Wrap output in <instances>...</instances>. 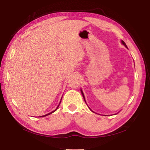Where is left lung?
Returning <instances> with one entry per match:
<instances>
[{
	"label": "left lung",
	"mask_w": 150,
	"mask_h": 150,
	"mask_svg": "<svg viewBox=\"0 0 150 150\" xmlns=\"http://www.w3.org/2000/svg\"><path fill=\"white\" fill-rule=\"evenodd\" d=\"M122 44L125 45V46L127 47V46H126V44H125V42H124V41H122ZM81 93H82V95H83V98H84V99H85V96H84V95H83V91L81 90Z\"/></svg>",
	"instance_id": "8db88e82"
}]
</instances>
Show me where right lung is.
I'll use <instances>...</instances> for the list:
<instances>
[{"label":"right lung","instance_id":"right-lung-1","mask_svg":"<svg viewBox=\"0 0 150 150\" xmlns=\"http://www.w3.org/2000/svg\"><path fill=\"white\" fill-rule=\"evenodd\" d=\"M60 103H61V101H60ZM60 104V103H59ZM59 105H58L57 106V108L56 109H55V110H54V111H53V112H50V113H49V114H47V115H44V116H42V117H43V116H47V115H50V114H52V113H53V112H55V110H57V108H58V106H59Z\"/></svg>","mask_w":150,"mask_h":150}]
</instances>
